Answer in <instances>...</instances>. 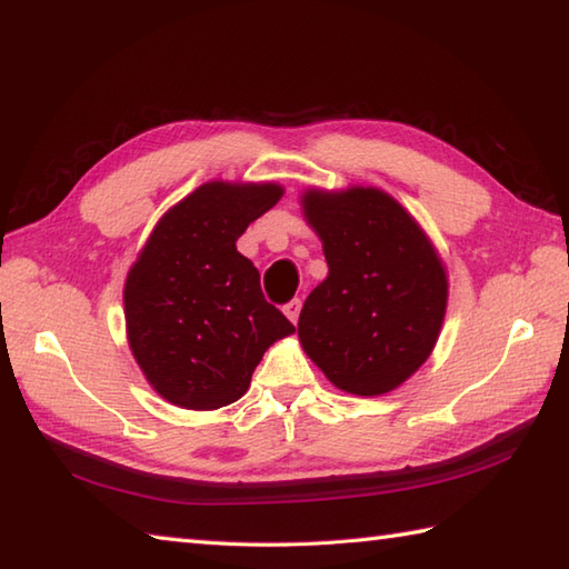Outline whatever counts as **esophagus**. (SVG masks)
Returning <instances> with one entry per match:
<instances>
[{
    "mask_svg": "<svg viewBox=\"0 0 569 569\" xmlns=\"http://www.w3.org/2000/svg\"><path fill=\"white\" fill-rule=\"evenodd\" d=\"M283 313H286L288 320H291V323H298V313H301V301H298V298H293L291 303L283 306Z\"/></svg>",
    "mask_w": 569,
    "mask_h": 569,
    "instance_id": "34e87169",
    "label": "esophagus"
}]
</instances>
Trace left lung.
<instances>
[{"label": "left lung", "instance_id": "8db88e82", "mask_svg": "<svg viewBox=\"0 0 569 569\" xmlns=\"http://www.w3.org/2000/svg\"><path fill=\"white\" fill-rule=\"evenodd\" d=\"M301 213L328 263L298 318L301 348L338 390L386 396L438 343L446 263L416 216L378 186H308Z\"/></svg>", "mask_w": 569, "mask_h": 569}]
</instances>
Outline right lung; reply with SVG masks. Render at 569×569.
Instances as JSON below:
<instances>
[{
    "instance_id": "add662e5",
    "label": "right lung",
    "mask_w": 569,
    "mask_h": 569,
    "mask_svg": "<svg viewBox=\"0 0 569 569\" xmlns=\"http://www.w3.org/2000/svg\"><path fill=\"white\" fill-rule=\"evenodd\" d=\"M281 196L276 181H206L161 216L131 263L127 340L143 378L171 406H231L266 350L296 333L266 303L256 266L236 251Z\"/></svg>"
}]
</instances>
